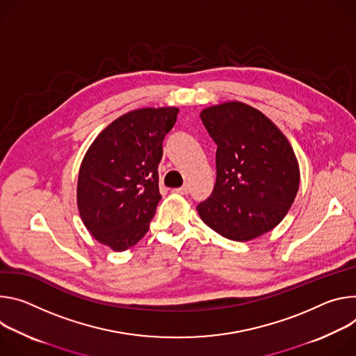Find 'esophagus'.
<instances>
[{
  "label": "esophagus",
  "mask_w": 356,
  "mask_h": 356,
  "mask_svg": "<svg viewBox=\"0 0 356 356\" xmlns=\"http://www.w3.org/2000/svg\"><path fill=\"white\" fill-rule=\"evenodd\" d=\"M172 192L179 193V195H186V193L189 192V186H188V185H184V186H181V188H175V189H172Z\"/></svg>",
  "instance_id": "34e87169"
}]
</instances>
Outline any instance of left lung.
Wrapping results in <instances>:
<instances>
[{"label": "left lung", "mask_w": 356, "mask_h": 356, "mask_svg": "<svg viewBox=\"0 0 356 356\" xmlns=\"http://www.w3.org/2000/svg\"><path fill=\"white\" fill-rule=\"evenodd\" d=\"M200 115L218 148L215 188L196 211L226 239H256L277 226L296 200L294 149L267 115L246 103L225 102Z\"/></svg>", "instance_id": "left-lung-1"}]
</instances>
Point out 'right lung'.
I'll list each match as a JSON object with an SVG mask.
<instances>
[{"label":"right lung","mask_w":356,"mask_h":356,"mask_svg":"<svg viewBox=\"0 0 356 356\" xmlns=\"http://www.w3.org/2000/svg\"><path fill=\"white\" fill-rule=\"evenodd\" d=\"M177 107H144L110 123L86 151L77 178V209L93 238L114 252L134 246L161 200L158 164Z\"/></svg>","instance_id":"1"}]
</instances>
